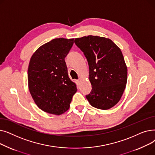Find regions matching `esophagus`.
<instances>
[{
	"label": "esophagus",
	"mask_w": 155,
	"mask_h": 155,
	"mask_svg": "<svg viewBox=\"0 0 155 155\" xmlns=\"http://www.w3.org/2000/svg\"><path fill=\"white\" fill-rule=\"evenodd\" d=\"M81 82H82V80L81 79H78L77 80V83L78 85H80L81 84Z\"/></svg>",
	"instance_id": "34e87169"
}]
</instances>
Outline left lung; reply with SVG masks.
I'll return each instance as SVG.
<instances>
[{
	"label": "left lung",
	"mask_w": 155,
	"mask_h": 155,
	"mask_svg": "<svg viewBox=\"0 0 155 155\" xmlns=\"http://www.w3.org/2000/svg\"><path fill=\"white\" fill-rule=\"evenodd\" d=\"M89 66L92 91L86 98L92 107L107 110L116 105L125 90L127 68L120 49L109 38L89 35L75 38Z\"/></svg>",
	"instance_id": "1"
}]
</instances>
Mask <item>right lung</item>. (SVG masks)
Returning <instances> with one entry per match:
<instances>
[{"instance_id": "right-lung-1", "label": "right lung", "mask_w": 155, "mask_h": 155, "mask_svg": "<svg viewBox=\"0 0 155 155\" xmlns=\"http://www.w3.org/2000/svg\"><path fill=\"white\" fill-rule=\"evenodd\" d=\"M74 38H56L38 48L30 59L28 79L30 94L44 112L61 115L70 108L77 91L70 79L64 58Z\"/></svg>"}]
</instances>
